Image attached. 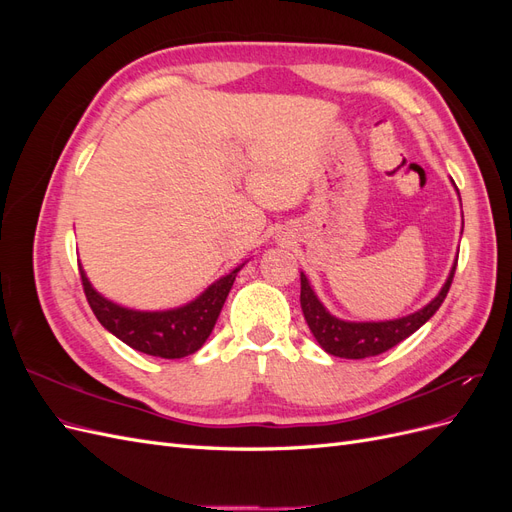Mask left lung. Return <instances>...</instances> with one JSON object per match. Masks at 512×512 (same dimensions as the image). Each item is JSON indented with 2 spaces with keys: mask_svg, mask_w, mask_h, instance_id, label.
<instances>
[{
  "mask_svg": "<svg viewBox=\"0 0 512 512\" xmlns=\"http://www.w3.org/2000/svg\"><path fill=\"white\" fill-rule=\"evenodd\" d=\"M455 267L451 275L446 277L442 290L436 299H431L423 309L418 312L397 318V320H384V322H348L339 320L327 312L314 288L309 286L307 277L301 273V309L307 320L309 331L314 333L316 342L322 346L324 352L333 356H342V359H367V356H378L386 350H391L399 342H404L414 331H418L423 324L438 312L444 303L448 288L453 284Z\"/></svg>",
  "mask_w": 512,
  "mask_h": 512,
  "instance_id": "obj_1",
  "label": "left lung"
}]
</instances>
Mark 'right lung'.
<instances>
[{
    "mask_svg": "<svg viewBox=\"0 0 512 512\" xmlns=\"http://www.w3.org/2000/svg\"><path fill=\"white\" fill-rule=\"evenodd\" d=\"M241 267L213 282L188 305L166 309V312H136V309L104 299L89 284L83 269L81 280L91 312L106 331L138 352L160 356V359H181V356L194 354L207 342Z\"/></svg>",
    "mask_w": 512,
    "mask_h": 512,
    "instance_id": "right-lung-1",
    "label": "right lung"
}]
</instances>
